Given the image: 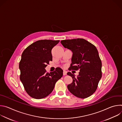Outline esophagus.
Wrapping results in <instances>:
<instances>
[{"label":"esophagus","instance_id":"1","mask_svg":"<svg viewBox=\"0 0 122 122\" xmlns=\"http://www.w3.org/2000/svg\"><path fill=\"white\" fill-rule=\"evenodd\" d=\"M66 73H67V71H65V70H64L63 71V75H66Z\"/></svg>","mask_w":122,"mask_h":122}]
</instances>
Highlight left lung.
<instances>
[{"instance_id": "obj_1", "label": "left lung", "mask_w": 122, "mask_h": 122, "mask_svg": "<svg viewBox=\"0 0 122 122\" xmlns=\"http://www.w3.org/2000/svg\"><path fill=\"white\" fill-rule=\"evenodd\" d=\"M61 43L73 53L69 70L80 71L77 77L71 72L67 73L73 79L67 86L68 90L79 98L91 96L96 91L102 77V63L97 49L83 39L63 40Z\"/></svg>"}]
</instances>
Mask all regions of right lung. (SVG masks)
Segmentation results:
<instances>
[{"label":"right lung","instance_id":"add662e5","mask_svg":"<svg viewBox=\"0 0 122 122\" xmlns=\"http://www.w3.org/2000/svg\"><path fill=\"white\" fill-rule=\"evenodd\" d=\"M59 41L40 40L28 46L23 52L19 63L20 76L25 89L32 97L44 98L54 89L56 81L63 76V70L47 73L45 68L52 61L51 49Z\"/></svg>","mask_w":122,"mask_h":122}]
</instances>
